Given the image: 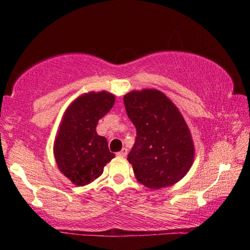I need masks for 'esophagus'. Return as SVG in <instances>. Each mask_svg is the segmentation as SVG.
I'll use <instances>...</instances> for the list:
<instances>
[{"mask_svg": "<svg viewBox=\"0 0 250 250\" xmlns=\"http://www.w3.org/2000/svg\"><path fill=\"white\" fill-rule=\"evenodd\" d=\"M117 156H118V157H126V156H127V149L123 148V149L121 150V151L117 152Z\"/></svg>", "mask_w": 250, "mask_h": 250, "instance_id": "esophagus-1", "label": "esophagus"}]
</instances>
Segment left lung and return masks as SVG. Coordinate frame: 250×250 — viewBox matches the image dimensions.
I'll list each match as a JSON object with an SVG mask.
<instances>
[{
    "mask_svg": "<svg viewBox=\"0 0 250 250\" xmlns=\"http://www.w3.org/2000/svg\"><path fill=\"white\" fill-rule=\"evenodd\" d=\"M124 104L138 135L127 157L136 180L151 190L179 182L194 159L192 135L179 109L156 88L128 92Z\"/></svg>",
    "mask_w": 250,
    "mask_h": 250,
    "instance_id": "8db88e82",
    "label": "left lung"
}]
</instances>
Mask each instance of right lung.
<instances>
[{
    "mask_svg": "<svg viewBox=\"0 0 250 250\" xmlns=\"http://www.w3.org/2000/svg\"><path fill=\"white\" fill-rule=\"evenodd\" d=\"M115 95L107 91L88 92L68 105L54 140L58 168L71 183L83 187L97 180L115 155L107 139L97 133L99 119L109 112Z\"/></svg>",
    "mask_w": 250,
    "mask_h": 250,
    "instance_id": "add662e5",
    "label": "right lung"
}]
</instances>
